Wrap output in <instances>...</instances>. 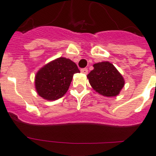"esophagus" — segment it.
<instances>
[{
  "instance_id": "esophagus-1",
  "label": "esophagus",
  "mask_w": 156,
  "mask_h": 156,
  "mask_svg": "<svg viewBox=\"0 0 156 156\" xmlns=\"http://www.w3.org/2000/svg\"><path fill=\"white\" fill-rule=\"evenodd\" d=\"M80 71H81V73H84V74H87L88 73V69H86V68L81 69Z\"/></svg>"
}]
</instances>
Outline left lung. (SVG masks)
<instances>
[{
  "instance_id": "left-lung-1",
  "label": "left lung",
  "mask_w": 156,
  "mask_h": 156,
  "mask_svg": "<svg viewBox=\"0 0 156 156\" xmlns=\"http://www.w3.org/2000/svg\"><path fill=\"white\" fill-rule=\"evenodd\" d=\"M94 69L87 75L94 90L105 97L119 94L125 83L119 72L109 62H101L94 65Z\"/></svg>"
}]
</instances>
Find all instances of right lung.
I'll list each match as a JSON object with an SVG mask.
<instances>
[{
    "mask_svg": "<svg viewBox=\"0 0 156 156\" xmlns=\"http://www.w3.org/2000/svg\"><path fill=\"white\" fill-rule=\"evenodd\" d=\"M80 73L76 64L66 58H58L43 66L35 76L37 94L48 101L60 98L67 92L73 76Z\"/></svg>",
    "mask_w": 156,
    "mask_h": 156,
    "instance_id": "1",
    "label": "right lung"
}]
</instances>
